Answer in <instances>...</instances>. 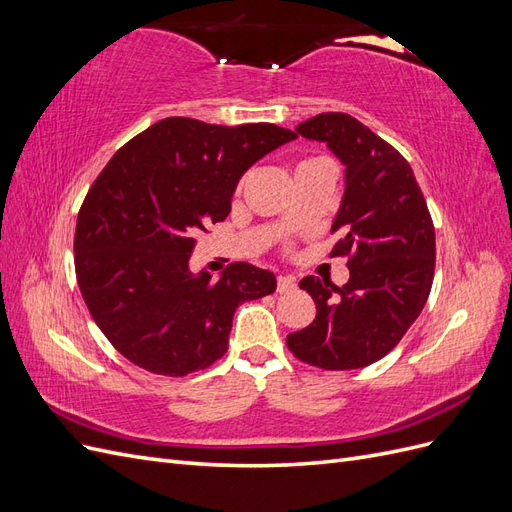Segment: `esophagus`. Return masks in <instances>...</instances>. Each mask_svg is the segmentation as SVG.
Listing matches in <instances>:
<instances>
[{
	"mask_svg": "<svg viewBox=\"0 0 512 512\" xmlns=\"http://www.w3.org/2000/svg\"><path fill=\"white\" fill-rule=\"evenodd\" d=\"M297 288V280L292 275H277V292H290Z\"/></svg>",
	"mask_w": 512,
	"mask_h": 512,
	"instance_id": "esophagus-1",
	"label": "esophagus"
}]
</instances>
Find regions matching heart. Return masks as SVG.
<instances>
[{"label": "heart", "instance_id": "heart-1", "mask_svg": "<svg viewBox=\"0 0 512 512\" xmlns=\"http://www.w3.org/2000/svg\"><path fill=\"white\" fill-rule=\"evenodd\" d=\"M318 160H324V158H314V160H303V162H301L299 166H303V164H309V162H318ZM299 166H297V168H299Z\"/></svg>", "mask_w": 512, "mask_h": 512}]
</instances>
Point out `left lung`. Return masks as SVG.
<instances>
[{
	"mask_svg": "<svg viewBox=\"0 0 512 512\" xmlns=\"http://www.w3.org/2000/svg\"><path fill=\"white\" fill-rule=\"evenodd\" d=\"M327 143L346 166V190L331 232V256H346L350 280L307 275L316 318L286 337L299 361L329 371L380 361L427 303L436 269V228L412 168L401 153L346 113H322L297 126Z\"/></svg>",
	"mask_w": 512,
	"mask_h": 512,
	"instance_id": "8db88e82",
	"label": "left lung"
}]
</instances>
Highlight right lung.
<instances>
[{
    "mask_svg": "<svg viewBox=\"0 0 512 512\" xmlns=\"http://www.w3.org/2000/svg\"><path fill=\"white\" fill-rule=\"evenodd\" d=\"M292 138L273 123L166 117L102 168L76 220L74 269L91 318L130 363L173 378L207 369L228 350L235 309L275 292V275L250 262H230L218 282L188 262L245 170Z\"/></svg>",
    "mask_w": 512,
    "mask_h": 512,
    "instance_id": "obj_1",
    "label": "right lung"
}]
</instances>
